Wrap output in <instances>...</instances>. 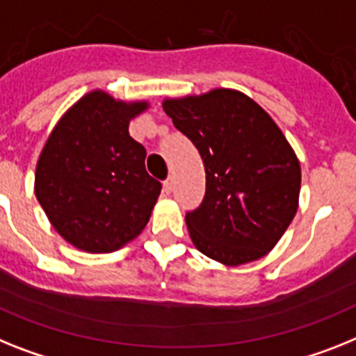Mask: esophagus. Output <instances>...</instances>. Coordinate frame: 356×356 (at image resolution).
I'll return each instance as SVG.
<instances>
[{
	"mask_svg": "<svg viewBox=\"0 0 356 356\" xmlns=\"http://www.w3.org/2000/svg\"><path fill=\"white\" fill-rule=\"evenodd\" d=\"M163 188H164V192L166 193H172L173 190V177H168L166 181L163 183Z\"/></svg>",
	"mask_w": 356,
	"mask_h": 356,
	"instance_id": "1",
	"label": "esophagus"
}]
</instances>
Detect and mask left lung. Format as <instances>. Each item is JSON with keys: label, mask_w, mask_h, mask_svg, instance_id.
<instances>
[{"label": "left lung", "mask_w": 356, "mask_h": 356, "mask_svg": "<svg viewBox=\"0 0 356 356\" xmlns=\"http://www.w3.org/2000/svg\"><path fill=\"white\" fill-rule=\"evenodd\" d=\"M163 108L204 163V199L186 213L197 250L226 266L264 257L298 208L300 164L284 134L255 101L228 88L166 99Z\"/></svg>", "instance_id": "1"}]
</instances>
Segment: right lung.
I'll return each mask as SVG.
<instances>
[{"instance_id":"add662e5","label":"right lung","mask_w":356,"mask_h":356,"mask_svg":"<svg viewBox=\"0 0 356 356\" xmlns=\"http://www.w3.org/2000/svg\"><path fill=\"white\" fill-rule=\"evenodd\" d=\"M148 103L86 94L61 118L35 168V197L59 235L90 253L115 252L141 234L163 184L145 168L130 119Z\"/></svg>"}]
</instances>
